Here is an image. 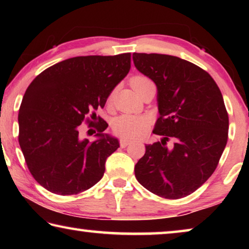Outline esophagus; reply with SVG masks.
Returning a JSON list of instances; mask_svg holds the SVG:
<instances>
[{"instance_id": "1", "label": "esophagus", "mask_w": 249, "mask_h": 249, "mask_svg": "<svg viewBox=\"0 0 249 249\" xmlns=\"http://www.w3.org/2000/svg\"><path fill=\"white\" fill-rule=\"evenodd\" d=\"M130 142H132V140H129V138H121L120 140V145H121V147H126V146H128Z\"/></svg>"}]
</instances>
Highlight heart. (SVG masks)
<instances>
[{
  "label": "heart",
  "mask_w": 249,
  "mask_h": 249,
  "mask_svg": "<svg viewBox=\"0 0 249 249\" xmlns=\"http://www.w3.org/2000/svg\"><path fill=\"white\" fill-rule=\"evenodd\" d=\"M150 82L149 79L142 75H136L130 79V86L136 88L141 84ZM149 120L146 116L136 115H121L113 121L112 128L115 134L122 137H136L145 132L148 127Z\"/></svg>",
  "instance_id": "heart-1"
}]
</instances>
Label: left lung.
Segmentation results:
<instances>
[{
  "mask_svg": "<svg viewBox=\"0 0 249 249\" xmlns=\"http://www.w3.org/2000/svg\"><path fill=\"white\" fill-rule=\"evenodd\" d=\"M136 69L157 87L159 117L135 176L147 190L181 199L208 180L224 151L229 115L213 78L190 61L161 53H133ZM171 139L174 144L166 146Z\"/></svg>",
  "mask_w": 249,
  "mask_h": 249,
  "instance_id": "left-lung-1",
  "label": "left lung"
}]
</instances>
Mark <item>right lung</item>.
<instances>
[{"instance_id": "right-lung-1", "label": "right lung", "mask_w": 249, "mask_h": 249, "mask_svg": "<svg viewBox=\"0 0 249 249\" xmlns=\"http://www.w3.org/2000/svg\"><path fill=\"white\" fill-rule=\"evenodd\" d=\"M129 69V53L73 57L49 67L29 84L19 107L18 142L41 187L71 196L102 179L107 158L119 148V141L103 133L104 122L95 125L94 142L82 140L79 128L84 121L94 126L95 111L104 107Z\"/></svg>"}]
</instances>
